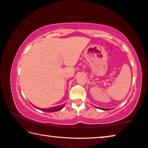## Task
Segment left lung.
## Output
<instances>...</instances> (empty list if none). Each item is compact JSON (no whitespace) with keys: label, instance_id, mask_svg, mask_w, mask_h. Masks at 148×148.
<instances>
[{"label":"left lung","instance_id":"8db88e82","mask_svg":"<svg viewBox=\"0 0 148 148\" xmlns=\"http://www.w3.org/2000/svg\"><path fill=\"white\" fill-rule=\"evenodd\" d=\"M100 109H102L103 110H108V109H103V108H100Z\"/></svg>","mask_w":148,"mask_h":148}]
</instances>
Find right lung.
I'll return each mask as SVG.
<instances>
[{"mask_svg": "<svg viewBox=\"0 0 148 148\" xmlns=\"http://www.w3.org/2000/svg\"><path fill=\"white\" fill-rule=\"evenodd\" d=\"M65 105H60V106H54V107H52V108H38L36 107L37 109H38L40 110H41V111H43V112H57V111H60L64 107ZM36 107V106H34Z\"/></svg>", "mask_w": 148, "mask_h": 148, "instance_id": "1", "label": "right lung"}]
</instances>
